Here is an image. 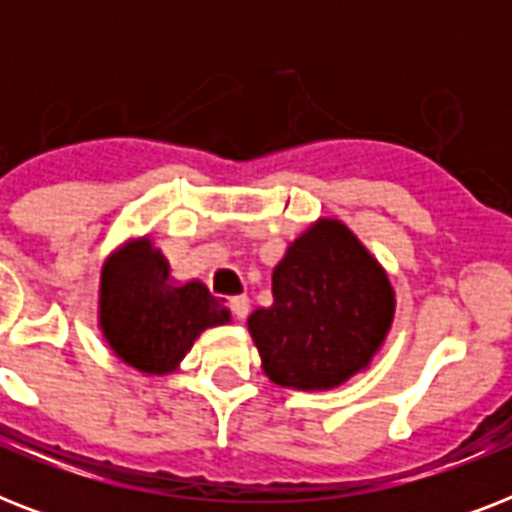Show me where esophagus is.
Listing matches in <instances>:
<instances>
[{
  "label": "esophagus",
  "mask_w": 512,
  "mask_h": 512,
  "mask_svg": "<svg viewBox=\"0 0 512 512\" xmlns=\"http://www.w3.org/2000/svg\"><path fill=\"white\" fill-rule=\"evenodd\" d=\"M231 311L233 316L239 321L247 319V313H249V297H233L231 300Z\"/></svg>",
  "instance_id": "esophagus-1"
}]
</instances>
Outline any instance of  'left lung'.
<instances>
[{"label":"left lung","instance_id":"1","mask_svg":"<svg viewBox=\"0 0 512 512\" xmlns=\"http://www.w3.org/2000/svg\"><path fill=\"white\" fill-rule=\"evenodd\" d=\"M273 303L247 319L263 372L281 388L332 390L385 345L396 292L385 268L337 217H319L273 268Z\"/></svg>","mask_w":512,"mask_h":512}]
</instances>
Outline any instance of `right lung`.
I'll return each instance as SVG.
<instances>
[{
    "label": "right lung",
    "instance_id": "obj_1",
    "mask_svg": "<svg viewBox=\"0 0 512 512\" xmlns=\"http://www.w3.org/2000/svg\"><path fill=\"white\" fill-rule=\"evenodd\" d=\"M223 324L231 311L199 279L177 281L148 233L119 244L100 268V335L135 372L172 374L204 329Z\"/></svg>",
    "mask_w": 512,
    "mask_h": 512
}]
</instances>
